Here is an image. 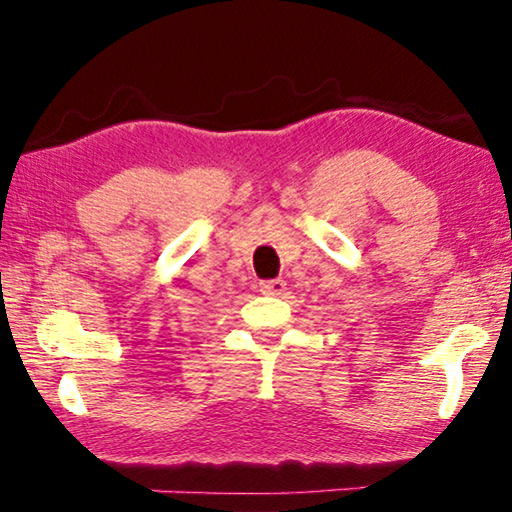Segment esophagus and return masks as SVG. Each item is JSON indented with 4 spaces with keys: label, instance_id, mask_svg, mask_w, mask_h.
Here are the masks:
<instances>
[{
    "label": "esophagus",
    "instance_id": "obj_1",
    "mask_svg": "<svg viewBox=\"0 0 512 512\" xmlns=\"http://www.w3.org/2000/svg\"><path fill=\"white\" fill-rule=\"evenodd\" d=\"M259 291L264 293V296H282L284 291H287V282L284 280H264L259 284Z\"/></svg>",
    "mask_w": 512,
    "mask_h": 512
}]
</instances>
